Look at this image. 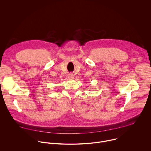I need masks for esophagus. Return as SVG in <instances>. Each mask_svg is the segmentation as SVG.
<instances>
[{"label":"esophagus","mask_w":151,"mask_h":151,"mask_svg":"<svg viewBox=\"0 0 151 151\" xmlns=\"http://www.w3.org/2000/svg\"><path fill=\"white\" fill-rule=\"evenodd\" d=\"M68 78L70 79H73L74 78V76L73 75V74H69L68 75Z\"/></svg>","instance_id":"34e87169"}]
</instances>
